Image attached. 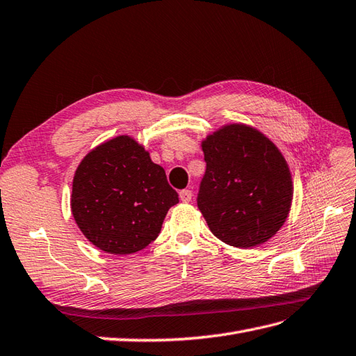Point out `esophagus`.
Instances as JSON below:
<instances>
[{"mask_svg":"<svg viewBox=\"0 0 356 356\" xmlns=\"http://www.w3.org/2000/svg\"><path fill=\"white\" fill-rule=\"evenodd\" d=\"M179 197H180V202H184V203L191 202V198H193L191 189H181V191L179 193Z\"/></svg>","mask_w":356,"mask_h":356,"instance_id":"obj_1","label":"esophagus"}]
</instances>
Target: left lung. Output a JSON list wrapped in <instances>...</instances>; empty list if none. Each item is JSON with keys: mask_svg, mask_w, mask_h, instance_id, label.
<instances>
[{"mask_svg": "<svg viewBox=\"0 0 356 356\" xmlns=\"http://www.w3.org/2000/svg\"><path fill=\"white\" fill-rule=\"evenodd\" d=\"M206 172L197 206L222 243L250 249L276 235L290 213L293 180L271 140L245 124H227L202 143Z\"/></svg>", "mask_w": 356, "mask_h": 356, "instance_id": "8db88e82", "label": "left lung"}]
</instances>
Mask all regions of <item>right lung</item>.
I'll use <instances>...</instances> for the list:
<instances>
[{
  "label": "right lung",
  "mask_w": 356,
  "mask_h": 356,
  "mask_svg": "<svg viewBox=\"0 0 356 356\" xmlns=\"http://www.w3.org/2000/svg\"><path fill=\"white\" fill-rule=\"evenodd\" d=\"M176 203L179 195L165 170L127 135L95 147L74 175L72 217L81 234L106 253L145 249Z\"/></svg>",
  "instance_id": "add662e5"
}]
</instances>
